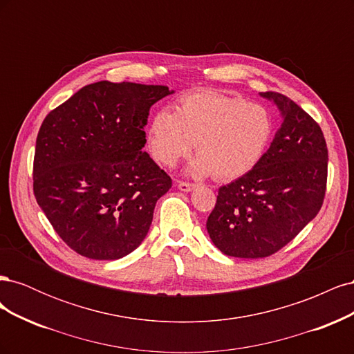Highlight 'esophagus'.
Listing matches in <instances>:
<instances>
[{"label": "esophagus", "instance_id": "obj_1", "mask_svg": "<svg viewBox=\"0 0 354 354\" xmlns=\"http://www.w3.org/2000/svg\"><path fill=\"white\" fill-rule=\"evenodd\" d=\"M177 186H178V189L181 192H190V190L195 189V185L194 183H189V181H178Z\"/></svg>", "mask_w": 354, "mask_h": 354}]
</instances>
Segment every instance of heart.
<instances>
[{"label": "heart", "instance_id": "1", "mask_svg": "<svg viewBox=\"0 0 354 354\" xmlns=\"http://www.w3.org/2000/svg\"><path fill=\"white\" fill-rule=\"evenodd\" d=\"M274 131L269 109L238 95L196 91L181 97L176 111L159 109L152 116L147 143L153 158L167 167L199 155L190 165L196 177L236 180L260 164Z\"/></svg>", "mask_w": 354, "mask_h": 354}]
</instances>
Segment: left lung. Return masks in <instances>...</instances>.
<instances>
[{
  "label": "left lung",
  "instance_id": "1",
  "mask_svg": "<svg viewBox=\"0 0 354 354\" xmlns=\"http://www.w3.org/2000/svg\"><path fill=\"white\" fill-rule=\"evenodd\" d=\"M282 124L251 173L218 189L207 220L214 245L226 255L264 259L279 251L322 208L328 147L319 124L286 95L261 93Z\"/></svg>",
  "mask_w": 354,
  "mask_h": 354
}]
</instances>
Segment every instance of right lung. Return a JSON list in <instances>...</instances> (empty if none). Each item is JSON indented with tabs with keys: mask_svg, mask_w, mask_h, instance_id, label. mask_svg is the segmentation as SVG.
<instances>
[{
	"mask_svg": "<svg viewBox=\"0 0 354 354\" xmlns=\"http://www.w3.org/2000/svg\"><path fill=\"white\" fill-rule=\"evenodd\" d=\"M171 93L165 85L99 81L42 121L34 195L75 252L118 260L146 238L173 180L143 152L145 125L151 106Z\"/></svg>",
	"mask_w": 354,
	"mask_h": 354,
	"instance_id": "obj_1",
	"label": "right lung"
}]
</instances>
